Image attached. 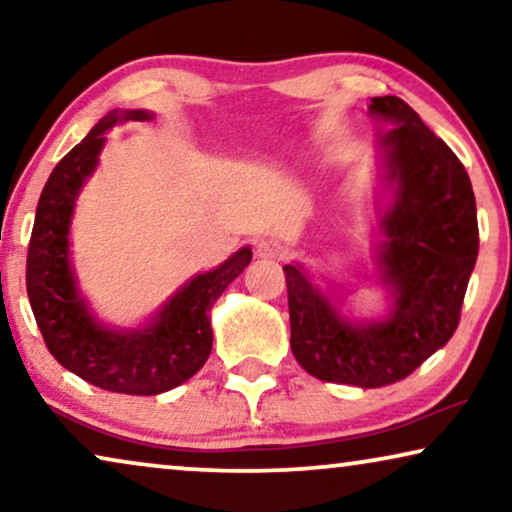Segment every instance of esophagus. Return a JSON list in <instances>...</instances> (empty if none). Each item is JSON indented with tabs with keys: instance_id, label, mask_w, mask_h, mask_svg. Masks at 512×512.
Listing matches in <instances>:
<instances>
[{
	"instance_id": "34e87169",
	"label": "esophagus",
	"mask_w": 512,
	"mask_h": 512,
	"mask_svg": "<svg viewBox=\"0 0 512 512\" xmlns=\"http://www.w3.org/2000/svg\"><path fill=\"white\" fill-rule=\"evenodd\" d=\"M286 244L282 240H277V237H263V240H258L256 244V254L261 258H282L286 256Z\"/></svg>"
}]
</instances>
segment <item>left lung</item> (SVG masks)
I'll return each instance as SVG.
<instances>
[{
	"label": "left lung",
	"instance_id": "1",
	"mask_svg": "<svg viewBox=\"0 0 512 512\" xmlns=\"http://www.w3.org/2000/svg\"><path fill=\"white\" fill-rule=\"evenodd\" d=\"M370 111L391 123L382 144L398 188L380 268L394 312L382 324H347L300 268L284 265L296 361L317 380L363 389L405 380L452 338L480 244L471 179L450 146L401 97H373Z\"/></svg>",
	"mask_w": 512,
	"mask_h": 512
}]
</instances>
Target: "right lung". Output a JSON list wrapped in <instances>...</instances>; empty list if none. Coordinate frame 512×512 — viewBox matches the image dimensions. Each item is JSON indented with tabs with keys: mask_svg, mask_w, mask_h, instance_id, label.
<instances>
[{
	"mask_svg": "<svg viewBox=\"0 0 512 512\" xmlns=\"http://www.w3.org/2000/svg\"><path fill=\"white\" fill-rule=\"evenodd\" d=\"M146 111H111L55 165L41 191L27 247V298L53 359L95 387L130 396H156L193 377L212 352L209 310L247 268L244 247L226 263L191 279L144 331L116 333L97 326L74 286L67 233L76 193L93 172L104 132L118 121H144Z\"/></svg>",
	"mask_w": 512,
	"mask_h": 512,
	"instance_id": "add662e5",
	"label": "right lung"
}]
</instances>
